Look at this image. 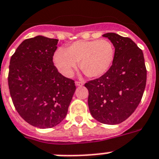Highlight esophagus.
<instances>
[{
  "mask_svg": "<svg viewBox=\"0 0 159 159\" xmlns=\"http://www.w3.org/2000/svg\"><path fill=\"white\" fill-rule=\"evenodd\" d=\"M75 85L77 86H83V82H77V81H76V82H75Z\"/></svg>",
  "mask_w": 159,
  "mask_h": 159,
  "instance_id": "1",
  "label": "esophagus"
}]
</instances>
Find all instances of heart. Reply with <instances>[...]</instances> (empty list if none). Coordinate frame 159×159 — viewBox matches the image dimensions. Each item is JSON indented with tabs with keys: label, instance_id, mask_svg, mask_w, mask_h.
Instances as JSON below:
<instances>
[{
	"label": "heart",
	"instance_id": "heart-1",
	"mask_svg": "<svg viewBox=\"0 0 159 159\" xmlns=\"http://www.w3.org/2000/svg\"><path fill=\"white\" fill-rule=\"evenodd\" d=\"M115 49L108 40L77 41L59 48L53 55V62L65 77H71L79 62L80 69L89 78H99L109 70L114 60Z\"/></svg>",
	"mask_w": 159,
	"mask_h": 159
}]
</instances>
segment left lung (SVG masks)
I'll list each match as a JSON object with an SVG mask.
<instances>
[{"mask_svg":"<svg viewBox=\"0 0 159 159\" xmlns=\"http://www.w3.org/2000/svg\"><path fill=\"white\" fill-rule=\"evenodd\" d=\"M103 37L113 43L115 56L104 75L85 84L88 106L98 122L119 124L134 113L144 94L147 77L144 54L131 38L113 33Z\"/></svg>","mask_w":159,"mask_h":159,"instance_id":"left-lung-1","label":"left lung"}]
</instances>
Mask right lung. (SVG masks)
I'll return each mask as SVG.
<instances>
[{"instance_id": "add662e5", "label": "right lung", "mask_w": 159, "mask_h": 159, "mask_svg": "<svg viewBox=\"0 0 159 159\" xmlns=\"http://www.w3.org/2000/svg\"><path fill=\"white\" fill-rule=\"evenodd\" d=\"M59 40L43 36L24 40L12 55L8 84L19 114L38 128L57 126L65 118L75 92L74 81L53 63Z\"/></svg>"}]
</instances>
